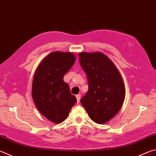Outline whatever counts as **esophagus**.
Segmentation results:
<instances>
[{
  "label": "esophagus",
  "mask_w": 156,
  "mask_h": 156,
  "mask_svg": "<svg viewBox=\"0 0 156 156\" xmlns=\"http://www.w3.org/2000/svg\"><path fill=\"white\" fill-rule=\"evenodd\" d=\"M80 94H78V95H76V99H77V102L78 103H79V102H80Z\"/></svg>",
  "instance_id": "34e87169"
}]
</instances>
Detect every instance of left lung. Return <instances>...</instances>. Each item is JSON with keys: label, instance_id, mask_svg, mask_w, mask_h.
Segmentation results:
<instances>
[{"label": "left lung", "instance_id": "obj_1", "mask_svg": "<svg viewBox=\"0 0 156 156\" xmlns=\"http://www.w3.org/2000/svg\"><path fill=\"white\" fill-rule=\"evenodd\" d=\"M79 61L89 85L81 104L94 122H107L123 104L125 89L122 78L115 65L102 53H80Z\"/></svg>", "mask_w": 156, "mask_h": 156}]
</instances>
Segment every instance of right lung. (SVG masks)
I'll use <instances>...</instances> for the list:
<instances>
[{
  "label": "right lung",
  "instance_id": "1",
  "mask_svg": "<svg viewBox=\"0 0 156 156\" xmlns=\"http://www.w3.org/2000/svg\"><path fill=\"white\" fill-rule=\"evenodd\" d=\"M76 62L72 53L54 51L37 68L32 83V98L37 109L51 122L64 121L77 99L63 80Z\"/></svg>",
  "mask_w": 156,
  "mask_h": 156
}]
</instances>
